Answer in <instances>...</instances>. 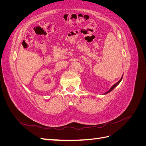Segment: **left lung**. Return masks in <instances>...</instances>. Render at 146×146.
<instances>
[{"mask_svg":"<svg viewBox=\"0 0 146 146\" xmlns=\"http://www.w3.org/2000/svg\"><path fill=\"white\" fill-rule=\"evenodd\" d=\"M122 77H123V76H122V77L121 78V79H120V80H119V81H118V82H117L116 83H115V84H114V85H113V86H111V88H110V90H108V91L107 92H105V93H104V94H107L109 93V92H111V91H112L113 90H114V88H116V86H117V85H119V83H120V82H121V80H122Z\"/></svg>","mask_w":146,"mask_h":146,"instance_id":"obj_1","label":"left lung"}]
</instances>
